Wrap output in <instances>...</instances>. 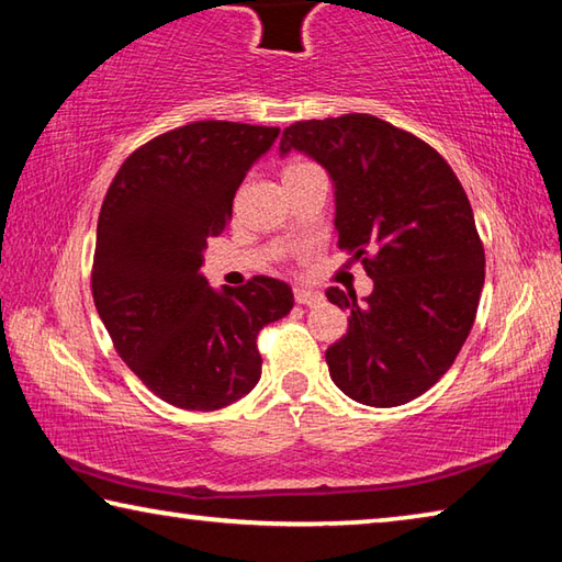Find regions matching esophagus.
<instances>
[{
	"mask_svg": "<svg viewBox=\"0 0 562 562\" xmlns=\"http://www.w3.org/2000/svg\"><path fill=\"white\" fill-rule=\"evenodd\" d=\"M294 300H297V304H304V307H317V304L325 302V294L317 290H294Z\"/></svg>",
	"mask_w": 562,
	"mask_h": 562,
	"instance_id": "34e87169",
	"label": "esophagus"
}]
</instances>
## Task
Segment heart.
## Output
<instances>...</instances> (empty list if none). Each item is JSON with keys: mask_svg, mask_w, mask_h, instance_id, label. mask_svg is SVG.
<instances>
[{"mask_svg": "<svg viewBox=\"0 0 562 562\" xmlns=\"http://www.w3.org/2000/svg\"><path fill=\"white\" fill-rule=\"evenodd\" d=\"M300 166H307V164H300V160H294V164H290L288 168H284V173H288V170H294V168H300Z\"/></svg>", "mask_w": 562, "mask_h": 562, "instance_id": "obj_1", "label": "heart"}]
</instances>
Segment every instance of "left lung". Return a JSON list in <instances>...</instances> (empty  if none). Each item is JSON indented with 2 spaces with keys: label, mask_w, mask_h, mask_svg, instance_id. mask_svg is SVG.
Returning a JSON list of instances; mask_svg holds the SVG:
<instances>
[{
  "label": "left lung",
  "mask_w": 562,
  "mask_h": 562,
  "mask_svg": "<svg viewBox=\"0 0 562 562\" xmlns=\"http://www.w3.org/2000/svg\"><path fill=\"white\" fill-rule=\"evenodd\" d=\"M290 150L327 170L339 247L374 280L361 304L327 290L349 310L325 355L331 382L367 406L412 402L449 372L479 310L486 255L469 198L431 146L369 113L292 123Z\"/></svg>",
  "instance_id": "1"
}]
</instances>
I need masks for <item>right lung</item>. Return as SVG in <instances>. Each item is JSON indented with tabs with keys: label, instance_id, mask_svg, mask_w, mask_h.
<instances>
[{
	"label": "right lung",
	"instance_id": "right-lung-1",
	"mask_svg": "<svg viewBox=\"0 0 562 562\" xmlns=\"http://www.w3.org/2000/svg\"><path fill=\"white\" fill-rule=\"evenodd\" d=\"M280 128L195 121L126 158L101 205L93 304L113 347L150 392L188 412L250 394L262 374L258 331L290 315L288 282L258 274L211 288L207 237Z\"/></svg>",
	"mask_w": 562,
	"mask_h": 562
}]
</instances>
